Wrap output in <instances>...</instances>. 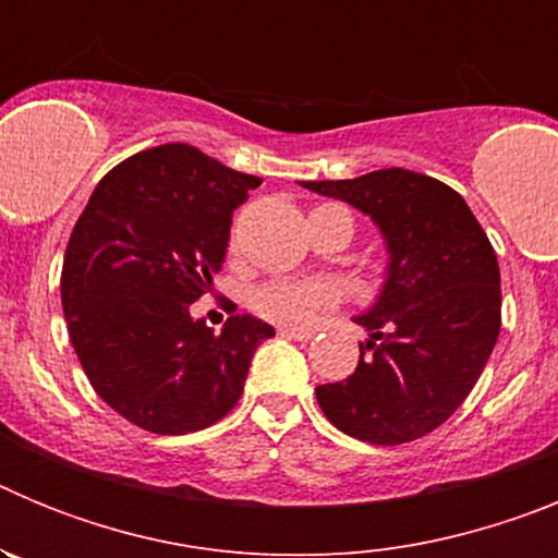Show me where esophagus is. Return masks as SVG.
Returning <instances> with one entry per match:
<instances>
[{"mask_svg":"<svg viewBox=\"0 0 558 558\" xmlns=\"http://www.w3.org/2000/svg\"><path fill=\"white\" fill-rule=\"evenodd\" d=\"M279 335H284V338H293V340L313 338V332H310V329H293V327H279Z\"/></svg>","mask_w":558,"mask_h":558,"instance_id":"obj_1","label":"esophagus"}]
</instances>
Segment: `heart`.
I'll list each match as a JSON object with an SVG mask.
<instances>
[{
    "mask_svg": "<svg viewBox=\"0 0 558 558\" xmlns=\"http://www.w3.org/2000/svg\"><path fill=\"white\" fill-rule=\"evenodd\" d=\"M332 302V290L322 282L270 279L251 293V310L259 318L284 327H304L313 315Z\"/></svg>",
    "mask_w": 558,
    "mask_h": 558,
    "instance_id": "obj_1",
    "label": "heart"
}]
</instances>
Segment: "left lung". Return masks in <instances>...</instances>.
Wrapping results in <instances>:
<instances>
[{"mask_svg": "<svg viewBox=\"0 0 558 558\" xmlns=\"http://www.w3.org/2000/svg\"><path fill=\"white\" fill-rule=\"evenodd\" d=\"M304 190L368 215L388 251L354 374L315 388L324 416L368 445H405L458 411L500 335V268L489 236L452 186L388 167Z\"/></svg>", "mask_w": 558, "mask_h": 558, "instance_id": "8db88e82", "label": "left lung"}]
</instances>
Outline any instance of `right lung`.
I'll list each match as a JSON object with an SVG mask.
<instances>
[{"mask_svg": "<svg viewBox=\"0 0 558 558\" xmlns=\"http://www.w3.org/2000/svg\"><path fill=\"white\" fill-rule=\"evenodd\" d=\"M263 179L184 142L142 150L92 192L69 236L61 302L69 338L106 405L142 430L184 436L223 418L274 327L192 318L229 248L231 211Z\"/></svg>", "mask_w": 558, "mask_h": 558, "instance_id": "1", "label": "right lung"}]
</instances>
